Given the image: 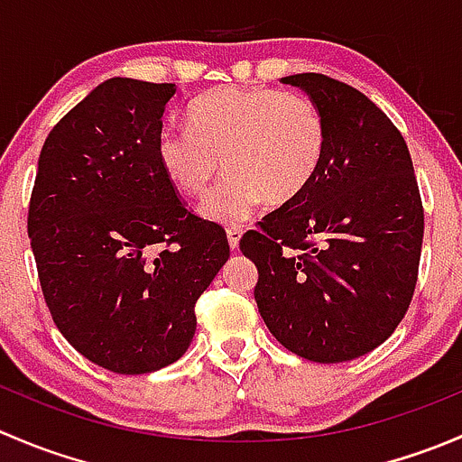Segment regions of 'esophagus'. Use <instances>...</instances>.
I'll return each instance as SVG.
<instances>
[{
    "label": "esophagus",
    "instance_id": "1",
    "mask_svg": "<svg viewBox=\"0 0 462 462\" xmlns=\"http://www.w3.org/2000/svg\"><path fill=\"white\" fill-rule=\"evenodd\" d=\"M241 235H244V227H241V226H230V227H227V244H230L232 250L239 248Z\"/></svg>",
    "mask_w": 462,
    "mask_h": 462
}]
</instances>
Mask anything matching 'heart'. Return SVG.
<instances>
[{
  "label": "heart",
  "instance_id": "heart-1",
  "mask_svg": "<svg viewBox=\"0 0 462 462\" xmlns=\"http://www.w3.org/2000/svg\"><path fill=\"white\" fill-rule=\"evenodd\" d=\"M189 129L167 127L156 141L158 162L180 194L201 199L218 171L226 180L205 199L203 214L239 226L261 201H295L319 171L326 120L301 91L273 87H221L188 109Z\"/></svg>",
  "mask_w": 462,
  "mask_h": 462
}]
</instances>
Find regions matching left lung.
<instances>
[{"label": "left lung", "instance_id": "obj_1", "mask_svg": "<svg viewBox=\"0 0 462 462\" xmlns=\"http://www.w3.org/2000/svg\"><path fill=\"white\" fill-rule=\"evenodd\" d=\"M326 120V153L309 188L241 236L254 301L270 333L310 362H346L380 346L407 315L425 209L411 153L389 116L324 73L283 78Z\"/></svg>", "mask_w": 462, "mask_h": 462}]
</instances>
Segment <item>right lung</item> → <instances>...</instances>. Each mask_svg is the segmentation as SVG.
<instances>
[{"instance_id": "right-lung-1", "label": "right lung", "mask_w": 462, "mask_h": 462, "mask_svg": "<svg viewBox=\"0 0 462 462\" xmlns=\"http://www.w3.org/2000/svg\"><path fill=\"white\" fill-rule=\"evenodd\" d=\"M171 82L111 78L46 136L29 203L37 277L60 333L123 375L179 360L199 297L230 257L226 230L158 162Z\"/></svg>"}]
</instances>
